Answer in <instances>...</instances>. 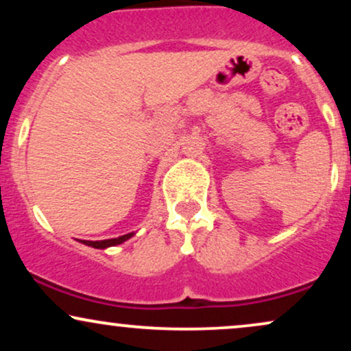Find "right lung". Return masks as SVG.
<instances>
[{
	"mask_svg": "<svg viewBox=\"0 0 351 351\" xmlns=\"http://www.w3.org/2000/svg\"><path fill=\"white\" fill-rule=\"evenodd\" d=\"M135 232H128V234H123L120 237H114V239H104V241H80L82 244L86 245H90V247H95V249H107V247H112V245H119L125 243V241H128L130 237H134Z\"/></svg>",
	"mask_w": 351,
	"mask_h": 351,
	"instance_id": "obj_1",
	"label": "right lung"
}]
</instances>
